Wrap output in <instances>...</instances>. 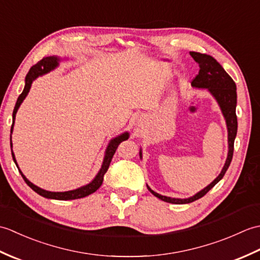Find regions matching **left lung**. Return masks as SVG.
<instances>
[{
  "label": "left lung",
  "mask_w": 260,
  "mask_h": 260,
  "mask_svg": "<svg viewBox=\"0 0 260 260\" xmlns=\"http://www.w3.org/2000/svg\"><path fill=\"white\" fill-rule=\"evenodd\" d=\"M190 56L196 60L199 63V74L196 76V78L192 80L191 85L197 88H208L209 91L212 93L214 98L217 99L218 104L221 107L222 114L227 121L228 126V143H229V152L227 161L224 163V167L221 171V173L215 179L212 183H210L207 187H204L202 191L197 193L196 196H193L189 199H175V198H169L158 194V193L154 192L147 186V189L151 191L152 194L155 196L156 198L161 199V200L174 203V204H184L190 203L198 200V199L206 196L207 193L212 189V187L218 183V182L223 178L224 173L227 172L229 165L231 163L234 155V143L237 135V127H238V123H237V115H236V105H237V92H236V84L233 80V78L225 73L224 69L221 67L217 60L212 58L208 54L194 52L191 51ZM142 155V153H140Z\"/></svg>",
  "instance_id": "left-lung-1"
}]
</instances>
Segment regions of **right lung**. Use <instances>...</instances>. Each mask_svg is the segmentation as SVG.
<instances>
[{
    "mask_svg": "<svg viewBox=\"0 0 260 260\" xmlns=\"http://www.w3.org/2000/svg\"><path fill=\"white\" fill-rule=\"evenodd\" d=\"M57 64H58V58H56V57H46V58L41 59L40 61L36 63L35 66H32V67L30 68L29 73H27V75L25 77L24 89H23V91H22L21 95L19 96L18 101H16L15 107H14V110H13V123H12V126H11V133H12V129H13L15 114H16V112H18V108L20 107L21 103L23 102V99L26 97L27 92H29L32 81L35 80L37 77L41 76V75H45V74L49 73L50 70H52L53 68H56ZM127 139H128V133H125V134L116 137V139L110 141L109 145H108L107 150H106V154H105L103 167H102L101 171L98 172V174L96 175V178L93 179L89 184H87V185L82 186V187H79V189H77V190L67 191V192H50V191L42 190V189H40V187H38L37 185L32 184L31 182L27 180L23 174H22L21 171L20 170L19 171H20V173L22 175V178H23V180L25 181V183L29 185L33 191H36L38 194H40L42 197L48 198V199H56V200H74V199L85 198L87 196L91 194V193H93L96 190H98L99 187H101V185L103 184V181H104V175H105V173L107 172V170L109 168V164H110V162H112V158L114 156L116 150H117V147H118L120 143L123 141H126ZM11 147H12V141H11ZM11 151H12V148H11ZM12 157H13V161L16 164L13 152H12ZM16 167H18V165H16Z\"/></svg>",
    "mask_w": 260,
    "mask_h": 260,
    "instance_id": "add662e5",
    "label": "right lung"
}]
</instances>
